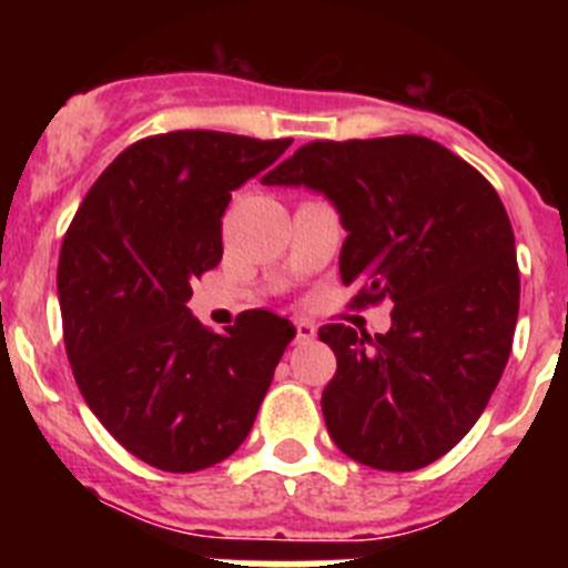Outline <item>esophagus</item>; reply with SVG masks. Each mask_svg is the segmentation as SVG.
<instances>
[{
    "instance_id": "obj_1",
    "label": "esophagus",
    "mask_w": 568,
    "mask_h": 568,
    "mask_svg": "<svg viewBox=\"0 0 568 568\" xmlns=\"http://www.w3.org/2000/svg\"><path fill=\"white\" fill-rule=\"evenodd\" d=\"M316 337V326L311 321H296V343H311Z\"/></svg>"
}]
</instances>
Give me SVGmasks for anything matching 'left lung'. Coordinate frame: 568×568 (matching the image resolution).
I'll return each instance as SVG.
<instances>
[{
	"label": "left lung",
	"mask_w": 568,
	"mask_h": 568,
	"mask_svg": "<svg viewBox=\"0 0 568 568\" xmlns=\"http://www.w3.org/2000/svg\"><path fill=\"white\" fill-rule=\"evenodd\" d=\"M263 183L324 192L348 231L352 307L395 305L385 335L318 329L337 357L321 395L329 437L387 473L437 462L475 426L511 354L519 266L495 186L415 134L307 142Z\"/></svg>",
	"instance_id": "obj_1"
}]
</instances>
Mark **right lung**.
I'll return each mask as SVG.
<instances>
[{
	"instance_id": "1",
	"label": "right lung",
	"mask_w": 568,
	"mask_h": 568,
	"mask_svg": "<svg viewBox=\"0 0 568 568\" xmlns=\"http://www.w3.org/2000/svg\"><path fill=\"white\" fill-rule=\"evenodd\" d=\"M291 142L145 136L90 186L62 239L57 294L79 393L131 456L164 473H197L247 439L296 335L268 311L216 335L186 307L194 280L222 261L231 192Z\"/></svg>"
}]
</instances>
